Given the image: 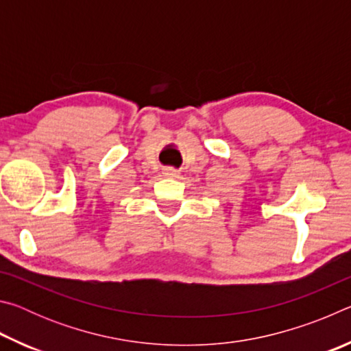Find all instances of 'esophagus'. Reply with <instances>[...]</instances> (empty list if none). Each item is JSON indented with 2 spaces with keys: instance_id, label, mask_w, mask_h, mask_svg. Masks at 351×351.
Here are the masks:
<instances>
[{
  "instance_id": "1",
  "label": "esophagus",
  "mask_w": 351,
  "mask_h": 351,
  "mask_svg": "<svg viewBox=\"0 0 351 351\" xmlns=\"http://www.w3.org/2000/svg\"><path fill=\"white\" fill-rule=\"evenodd\" d=\"M162 173H164V176H167V178H178V176H180V171L175 170V169H171V167L164 169Z\"/></svg>"
}]
</instances>
